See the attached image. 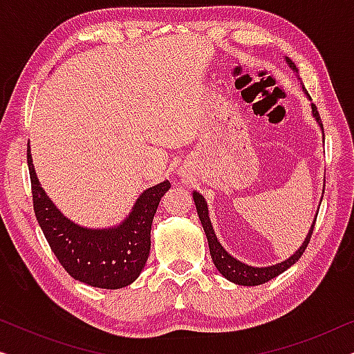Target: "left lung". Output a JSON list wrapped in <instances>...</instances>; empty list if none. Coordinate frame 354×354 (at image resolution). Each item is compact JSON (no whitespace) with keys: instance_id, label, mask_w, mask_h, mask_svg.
<instances>
[{"instance_id":"left-lung-1","label":"left lung","mask_w":354,"mask_h":354,"mask_svg":"<svg viewBox=\"0 0 354 354\" xmlns=\"http://www.w3.org/2000/svg\"><path fill=\"white\" fill-rule=\"evenodd\" d=\"M285 59H287L288 66L292 67L295 72H298L297 66H295V62L292 59H288V57H285ZM303 90H304V86H303ZM304 93L308 95V91L304 90ZM311 108H313V115L316 118V120L319 122V125H321V129L324 132V125H322L321 115H319V111L316 108V104H311ZM193 200H195L196 212H198V216H200L203 229H205L207 245H209V253H211L212 263H214L217 270H219V272L224 275L227 280H230V282H234L236 285H246V287L269 282L270 279L277 277V275L285 272V270H287L288 268H292V266L297 263L299 258H301L304 250H306L309 240H311L314 224H316V219H314L311 229H309L306 239H304V241H303V245L299 246V250L295 251V254L290 256L288 259H285V261H282V263H279L275 266H269V268H253V266H248V264L241 263V261H239V259H235L234 256H230L229 253H227V251L224 250V246L219 243V240H217L214 230H212L209 212H207V205H206V201H205V198H203V195H200L198 192H193Z\"/></svg>"}]
</instances>
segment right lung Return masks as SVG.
<instances>
[{"label":"right lung","instance_id":"add662e5","mask_svg":"<svg viewBox=\"0 0 354 354\" xmlns=\"http://www.w3.org/2000/svg\"><path fill=\"white\" fill-rule=\"evenodd\" d=\"M28 172L35 217L53 253L67 274L98 288L127 287L147 264L151 248V224L158 205L171 182L164 180L145 190L127 219L113 229H86L61 214L40 187L27 148Z\"/></svg>","mask_w":354,"mask_h":354}]
</instances>
